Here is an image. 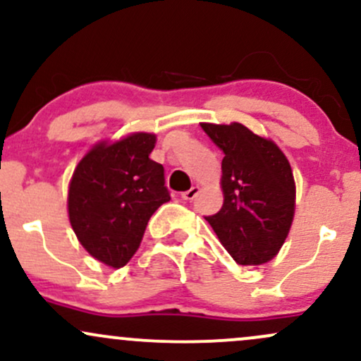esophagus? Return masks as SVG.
<instances>
[{"mask_svg":"<svg viewBox=\"0 0 361 361\" xmlns=\"http://www.w3.org/2000/svg\"><path fill=\"white\" fill-rule=\"evenodd\" d=\"M198 190H200L198 186H192V188L181 193V198H183V200H193V198L198 195Z\"/></svg>","mask_w":361,"mask_h":361,"instance_id":"1","label":"esophagus"}]
</instances>
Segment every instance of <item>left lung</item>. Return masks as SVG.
<instances>
[{
  "instance_id": "1",
  "label": "left lung",
  "mask_w": 361,
  "mask_h": 361,
  "mask_svg": "<svg viewBox=\"0 0 361 361\" xmlns=\"http://www.w3.org/2000/svg\"><path fill=\"white\" fill-rule=\"evenodd\" d=\"M202 128L224 152V204L205 221L235 263H267L287 239L295 212L288 159L273 140L252 134L243 123H202Z\"/></svg>"
}]
</instances>
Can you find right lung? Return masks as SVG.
<instances>
[{"instance_id": "right-lung-1", "label": "right lung", "mask_w": 361, "mask_h": 361, "mask_svg": "<svg viewBox=\"0 0 361 361\" xmlns=\"http://www.w3.org/2000/svg\"><path fill=\"white\" fill-rule=\"evenodd\" d=\"M154 144L146 132L100 142L73 173L69 222L82 247L111 268L128 263L151 215L171 198L163 164L149 157Z\"/></svg>"}]
</instances>
